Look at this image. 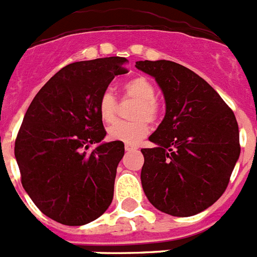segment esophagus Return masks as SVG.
Listing matches in <instances>:
<instances>
[{"instance_id": "34e87169", "label": "esophagus", "mask_w": 257, "mask_h": 257, "mask_svg": "<svg viewBox=\"0 0 257 257\" xmlns=\"http://www.w3.org/2000/svg\"><path fill=\"white\" fill-rule=\"evenodd\" d=\"M136 149H137V146L135 145H129V144L125 145V150H126V152H133V150H136Z\"/></svg>"}]
</instances>
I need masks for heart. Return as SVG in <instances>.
<instances>
[{"mask_svg":"<svg viewBox=\"0 0 257 257\" xmlns=\"http://www.w3.org/2000/svg\"><path fill=\"white\" fill-rule=\"evenodd\" d=\"M122 92L125 98L135 99L139 102L133 112L136 121H117L108 128V139L111 141H120L136 145L149 133V124L155 122L161 115L157 99V88L154 83L146 77H135L122 85ZM117 111V100L113 94L104 91L98 100V112L102 121L109 124L115 120Z\"/></svg>","mask_w":257,"mask_h":257,"instance_id":"heart-1","label":"heart"}]
</instances>
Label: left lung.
<instances>
[{"mask_svg": "<svg viewBox=\"0 0 257 257\" xmlns=\"http://www.w3.org/2000/svg\"><path fill=\"white\" fill-rule=\"evenodd\" d=\"M153 75L166 100V115L141 149L142 188L155 208L189 217L213 205L227 188L240 154L234 112L205 79L176 62L137 61Z\"/></svg>", "mask_w": 257, "mask_h": 257, "instance_id": "1", "label": "left lung"}]
</instances>
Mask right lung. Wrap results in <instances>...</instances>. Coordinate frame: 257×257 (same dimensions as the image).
<instances>
[{"mask_svg": "<svg viewBox=\"0 0 257 257\" xmlns=\"http://www.w3.org/2000/svg\"><path fill=\"white\" fill-rule=\"evenodd\" d=\"M124 57L69 64L36 94L15 139L21 182L42 213L62 225L81 226L108 209L124 144L96 146L107 135L98 100Z\"/></svg>", "mask_w": 257, "mask_h": 257, "instance_id": "right-lung-1", "label": "right lung"}]
</instances>
